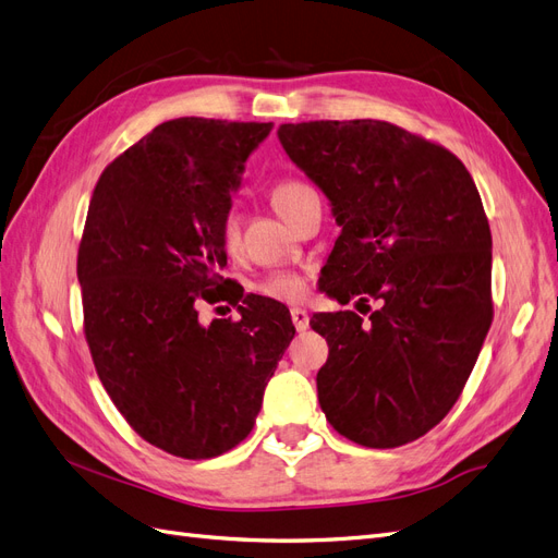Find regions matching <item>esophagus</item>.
<instances>
[{
    "instance_id": "1",
    "label": "esophagus",
    "mask_w": 558,
    "mask_h": 558,
    "mask_svg": "<svg viewBox=\"0 0 558 558\" xmlns=\"http://www.w3.org/2000/svg\"><path fill=\"white\" fill-rule=\"evenodd\" d=\"M291 318H293V326H295L298 332L310 328V314H307L305 310H302V307H293V310H291Z\"/></svg>"
}]
</instances>
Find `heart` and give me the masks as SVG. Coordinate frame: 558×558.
<instances>
[{
	"instance_id": "1",
	"label": "heart",
	"mask_w": 558,
	"mask_h": 558,
	"mask_svg": "<svg viewBox=\"0 0 558 558\" xmlns=\"http://www.w3.org/2000/svg\"><path fill=\"white\" fill-rule=\"evenodd\" d=\"M307 193H310L307 185H302L298 181H281V183L275 185V191H272V207L286 221V218H289L291 211L295 209L300 197H305ZM221 240H223L226 248L238 246L240 223H238V216H234V214H228L223 218ZM256 291L265 298H272V300L295 302L307 293V279H305V275L295 272V269H275V272H267L256 283Z\"/></svg>"
}]
</instances>
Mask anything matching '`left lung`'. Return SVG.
<instances>
[{"mask_svg":"<svg viewBox=\"0 0 558 558\" xmlns=\"http://www.w3.org/2000/svg\"><path fill=\"white\" fill-rule=\"evenodd\" d=\"M279 142L342 228L320 289V410L351 442L391 449L447 416L492 326V230L465 165L384 121L286 123ZM365 314V312H363Z\"/></svg>","mask_w":558,"mask_h":558,"instance_id":"1","label":"left lung"}]
</instances>
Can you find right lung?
<instances>
[{"mask_svg":"<svg viewBox=\"0 0 558 558\" xmlns=\"http://www.w3.org/2000/svg\"><path fill=\"white\" fill-rule=\"evenodd\" d=\"M272 123L174 118L99 177L78 246L86 340L99 381L146 442L214 459L251 433L295 326L246 295L240 320L199 324L226 281L230 193Z\"/></svg>","mask_w":558,"mask_h":558,"instance_id":"obj_1","label":"right lung"}]
</instances>
